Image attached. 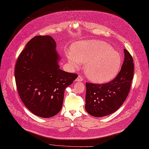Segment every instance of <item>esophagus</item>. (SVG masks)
<instances>
[{"label":"esophagus","instance_id":"obj_1","mask_svg":"<svg viewBox=\"0 0 149 149\" xmlns=\"http://www.w3.org/2000/svg\"><path fill=\"white\" fill-rule=\"evenodd\" d=\"M83 80V77L80 75L78 76V77L77 78V79H76V81H82Z\"/></svg>","mask_w":149,"mask_h":149}]
</instances>
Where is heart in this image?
I'll list each match as a JSON object with an SVG mask.
<instances>
[{"mask_svg":"<svg viewBox=\"0 0 149 149\" xmlns=\"http://www.w3.org/2000/svg\"><path fill=\"white\" fill-rule=\"evenodd\" d=\"M66 57L73 69H79L85 63V75L95 83H104L113 79L121 66L120 54L101 41L76 42L72 45V51L66 52Z\"/></svg>","mask_w":149,"mask_h":149,"instance_id":"1","label":"heart"}]
</instances>
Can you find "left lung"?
Segmentation results:
<instances>
[{
  "label": "left lung",
  "mask_w": 149,
  "mask_h": 149,
  "mask_svg": "<svg viewBox=\"0 0 149 149\" xmlns=\"http://www.w3.org/2000/svg\"><path fill=\"white\" fill-rule=\"evenodd\" d=\"M124 60L120 72L107 83H86L85 109L93 116L101 117L116 111L126 99L134 77V60L130 53L124 49Z\"/></svg>",
  "instance_id": "1"
}]
</instances>
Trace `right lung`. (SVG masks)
Instances as JSON below:
<instances>
[{
	"label": "right lung",
	"instance_id": "obj_1",
	"mask_svg": "<svg viewBox=\"0 0 149 149\" xmlns=\"http://www.w3.org/2000/svg\"><path fill=\"white\" fill-rule=\"evenodd\" d=\"M56 43L49 36H37L20 53L15 79L23 104L34 115L50 118L62 107L65 89L78 75L60 69Z\"/></svg>",
	"mask_w": 149,
	"mask_h": 149
}]
</instances>
